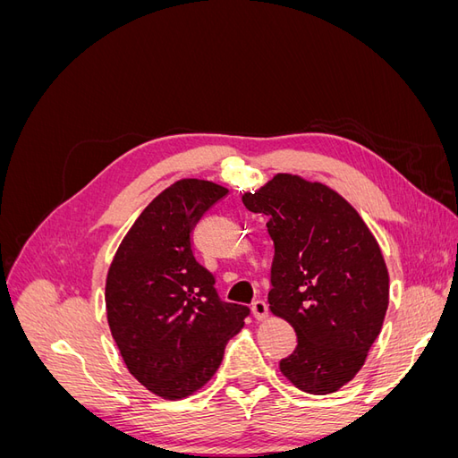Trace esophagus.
<instances>
[{"instance_id":"34e87169","label":"esophagus","mask_w":458,"mask_h":458,"mask_svg":"<svg viewBox=\"0 0 458 458\" xmlns=\"http://www.w3.org/2000/svg\"><path fill=\"white\" fill-rule=\"evenodd\" d=\"M252 313H254V317L258 318V321H263V318H266L267 313H269L267 303L263 301V300H256V301L252 303Z\"/></svg>"}]
</instances>
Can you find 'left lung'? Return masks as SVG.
<instances>
[{
	"instance_id": "8db88e82",
	"label": "left lung",
	"mask_w": 458,
	"mask_h": 458,
	"mask_svg": "<svg viewBox=\"0 0 458 458\" xmlns=\"http://www.w3.org/2000/svg\"><path fill=\"white\" fill-rule=\"evenodd\" d=\"M242 202L267 217L269 310L298 336L281 372L306 394L340 390L365 365L390 300L377 239L336 191L300 175L276 174Z\"/></svg>"
}]
</instances>
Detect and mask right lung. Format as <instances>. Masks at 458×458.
<instances>
[{
    "label": "right lung",
    "instance_id": "add662e5",
    "mask_svg": "<svg viewBox=\"0 0 458 458\" xmlns=\"http://www.w3.org/2000/svg\"><path fill=\"white\" fill-rule=\"evenodd\" d=\"M227 189L179 179L152 200L120 242L106 275V318L131 377L162 399L210 380L250 310L224 301L192 254V229Z\"/></svg>",
    "mask_w": 458,
    "mask_h": 458
}]
</instances>
